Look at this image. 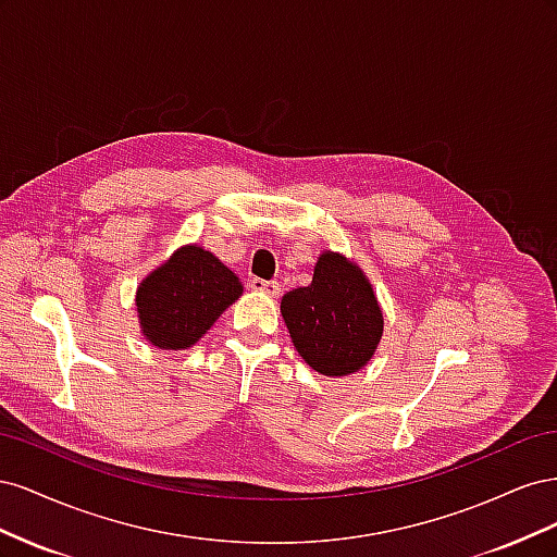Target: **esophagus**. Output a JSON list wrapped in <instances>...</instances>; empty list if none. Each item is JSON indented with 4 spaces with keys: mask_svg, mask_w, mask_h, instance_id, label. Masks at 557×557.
Listing matches in <instances>:
<instances>
[{
    "mask_svg": "<svg viewBox=\"0 0 557 557\" xmlns=\"http://www.w3.org/2000/svg\"><path fill=\"white\" fill-rule=\"evenodd\" d=\"M248 288H250V290H256V293L272 295V297H276V295L281 293V285H278L276 281H262V278H250Z\"/></svg>",
    "mask_w": 557,
    "mask_h": 557,
    "instance_id": "obj_1",
    "label": "esophagus"
}]
</instances>
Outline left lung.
<instances>
[{
  "instance_id": "obj_1",
  "label": "left lung",
  "mask_w": 557,
  "mask_h": 557,
  "mask_svg": "<svg viewBox=\"0 0 557 557\" xmlns=\"http://www.w3.org/2000/svg\"><path fill=\"white\" fill-rule=\"evenodd\" d=\"M281 315L305 362L323 376H348L369 360L383 336L372 283L342 252L325 250L307 288L281 299Z\"/></svg>"
}]
</instances>
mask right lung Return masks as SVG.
Here are the masks:
<instances>
[{"label": "right lung", "instance_id": "add662e5", "mask_svg": "<svg viewBox=\"0 0 557 557\" xmlns=\"http://www.w3.org/2000/svg\"><path fill=\"white\" fill-rule=\"evenodd\" d=\"M244 285L213 252L181 246L137 288V313L146 339L162 350L195 346Z\"/></svg>", "mask_w": 557, "mask_h": 557}]
</instances>
